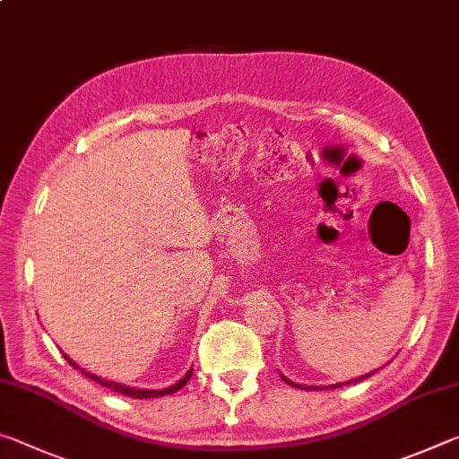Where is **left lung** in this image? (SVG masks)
<instances>
[{"label": "left lung", "instance_id": "obj_1", "mask_svg": "<svg viewBox=\"0 0 459 459\" xmlns=\"http://www.w3.org/2000/svg\"><path fill=\"white\" fill-rule=\"evenodd\" d=\"M370 375H372V372H370ZM370 375H364V377H360V378H354V380H348V383H359V380H362V378H367V377H370ZM283 380H285V383L287 385H291V386H295L293 383H291V380H287L285 377H283ZM346 385V383H344ZM299 386V385H298ZM338 386H342V383L340 385H332V386H328V388H338ZM301 388V386H299ZM304 388H317V386H304Z\"/></svg>", "mask_w": 459, "mask_h": 459}]
</instances>
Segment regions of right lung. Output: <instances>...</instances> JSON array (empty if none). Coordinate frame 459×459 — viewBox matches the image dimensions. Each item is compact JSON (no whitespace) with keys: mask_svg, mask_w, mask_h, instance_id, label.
I'll return each instance as SVG.
<instances>
[{"mask_svg":"<svg viewBox=\"0 0 459 459\" xmlns=\"http://www.w3.org/2000/svg\"><path fill=\"white\" fill-rule=\"evenodd\" d=\"M65 359H66V362L71 364L73 368H76V370H81L84 377H89L91 380H97L99 385H103V386H107V388H111V391H117V393H121V394H127V397H134V399H150V397H166V394H172V393H176V391H180V388L188 383L190 380V377H192V368L186 372V377L182 378V380H178L176 385H172V386H168V388H161V391H145V388H134V386H126V385H117V383H111V380H103V378H99V377H95V375H91V372H87V370H82L79 364L76 362H73L71 359H68V356L65 354Z\"/></svg>","mask_w":459,"mask_h":459,"instance_id":"add662e5","label":"right lung"}]
</instances>
